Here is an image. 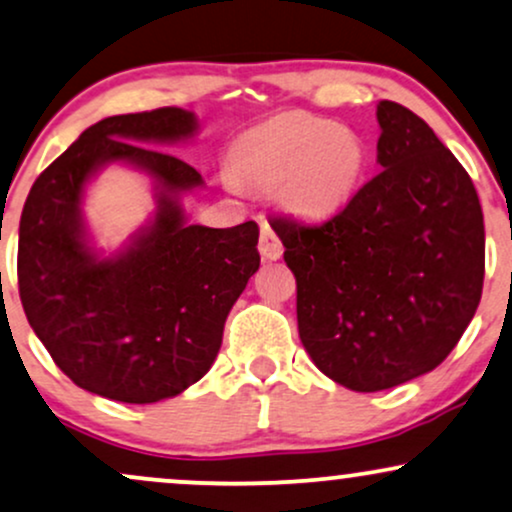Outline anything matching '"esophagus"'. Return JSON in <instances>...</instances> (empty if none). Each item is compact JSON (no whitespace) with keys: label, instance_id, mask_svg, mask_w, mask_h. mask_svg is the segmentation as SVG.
Returning <instances> with one entry per match:
<instances>
[{"label":"esophagus","instance_id":"obj_1","mask_svg":"<svg viewBox=\"0 0 512 512\" xmlns=\"http://www.w3.org/2000/svg\"><path fill=\"white\" fill-rule=\"evenodd\" d=\"M260 255H262V260H269V262L279 260V257L283 255L281 238L276 236V231L269 224H262V231H260Z\"/></svg>","mask_w":512,"mask_h":512}]
</instances>
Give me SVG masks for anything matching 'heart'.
<instances>
[{"label":"heart","mask_w":512,"mask_h":512,"mask_svg":"<svg viewBox=\"0 0 512 512\" xmlns=\"http://www.w3.org/2000/svg\"><path fill=\"white\" fill-rule=\"evenodd\" d=\"M367 166L355 128L307 112H281L250 126L229 147L233 181L274 190L288 212L322 219L341 209Z\"/></svg>","instance_id":"obj_1"}]
</instances>
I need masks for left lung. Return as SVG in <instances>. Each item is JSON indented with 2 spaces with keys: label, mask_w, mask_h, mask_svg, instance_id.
I'll return each mask as SVG.
<instances>
[{
  "label": "left lung",
  "mask_w": 512,
  "mask_h": 512,
  "mask_svg": "<svg viewBox=\"0 0 512 512\" xmlns=\"http://www.w3.org/2000/svg\"><path fill=\"white\" fill-rule=\"evenodd\" d=\"M377 162L336 217L269 221L298 283V331L336 384L372 393L422 377L482 300L484 217L463 164L403 104H377Z\"/></svg>",
  "instance_id": "obj_1"
}]
</instances>
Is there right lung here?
I'll return each mask as SVG.
<instances>
[{
	"label": "right lung",
	"instance_id": "add662e5",
	"mask_svg": "<svg viewBox=\"0 0 512 512\" xmlns=\"http://www.w3.org/2000/svg\"><path fill=\"white\" fill-rule=\"evenodd\" d=\"M193 112L162 107L97 121L30 188L18 226V293L42 346L80 389L121 403H157L200 381L224 324L260 269L255 221L188 224L181 195L202 186L164 150L193 138ZM112 161L156 178V219L112 258L82 224L84 183Z\"/></svg>",
	"mask_w": 512,
	"mask_h": 512
}]
</instances>
